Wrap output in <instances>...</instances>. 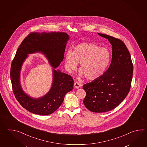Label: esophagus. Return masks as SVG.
Returning <instances> with one entry per match:
<instances>
[{
  "instance_id": "34e87169",
  "label": "esophagus",
  "mask_w": 147,
  "mask_h": 147,
  "mask_svg": "<svg viewBox=\"0 0 147 147\" xmlns=\"http://www.w3.org/2000/svg\"><path fill=\"white\" fill-rule=\"evenodd\" d=\"M81 86V84L79 83L77 81H76L74 82V87L76 88H79Z\"/></svg>"
}]
</instances>
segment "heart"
Wrapping results in <instances>:
<instances>
[{"instance_id":"heart-1","label":"heart","mask_w":147,"mask_h":147,"mask_svg":"<svg viewBox=\"0 0 147 147\" xmlns=\"http://www.w3.org/2000/svg\"><path fill=\"white\" fill-rule=\"evenodd\" d=\"M111 55L109 50L96 44L83 42L76 46L72 51L66 53L65 65L70 71L77 69L80 65L81 76H84L89 81L100 78L109 65Z\"/></svg>"}]
</instances>
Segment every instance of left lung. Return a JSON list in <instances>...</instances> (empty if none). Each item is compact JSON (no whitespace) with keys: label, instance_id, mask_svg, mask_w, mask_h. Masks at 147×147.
<instances>
[{"label":"left lung","instance_id":"1","mask_svg":"<svg viewBox=\"0 0 147 147\" xmlns=\"http://www.w3.org/2000/svg\"><path fill=\"white\" fill-rule=\"evenodd\" d=\"M112 45V60L100 78L83 86L86 92L84 104L94 113H105L118 106L131 87L134 66L124 42L116 38L98 33Z\"/></svg>","mask_w":147,"mask_h":147}]
</instances>
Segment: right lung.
<instances>
[{
  "instance_id": "obj_1",
  "label": "right lung",
  "mask_w": 147,
  "mask_h": 147,
  "mask_svg": "<svg viewBox=\"0 0 147 147\" xmlns=\"http://www.w3.org/2000/svg\"><path fill=\"white\" fill-rule=\"evenodd\" d=\"M69 39V35L65 32H34L28 34L18 48L11 65L10 79L16 99L29 112L39 115L53 113L61 105L66 94L72 90L74 80L71 76L55 69L63 59ZM37 52L43 53L53 67V80L47 94L39 98H32L22 90L20 75L28 54Z\"/></svg>"
}]
</instances>
